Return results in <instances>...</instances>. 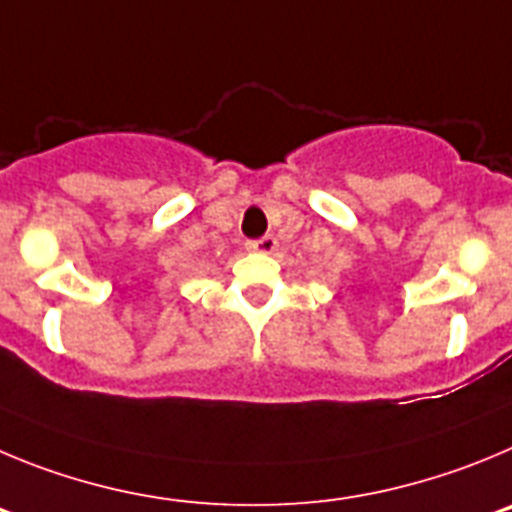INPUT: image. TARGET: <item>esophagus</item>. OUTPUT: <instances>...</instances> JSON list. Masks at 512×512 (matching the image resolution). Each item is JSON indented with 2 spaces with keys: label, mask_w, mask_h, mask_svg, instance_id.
I'll return each instance as SVG.
<instances>
[{
  "label": "esophagus",
  "mask_w": 512,
  "mask_h": 512,
  "mask_svg": "<svg viewBox=\"0 0 512 512\" xmlns=\"http://www.w3.org/2000/svg\"><path fill=\"white\" fill-rule=\"evenodd\" d=\"M275 247H278V239H275L273 234H265V237L250 239V242H247V250L262 252V255H270V252H275Z\"/></svg>",
  "instance_id": "esophagus-1"
}]
</instances>
